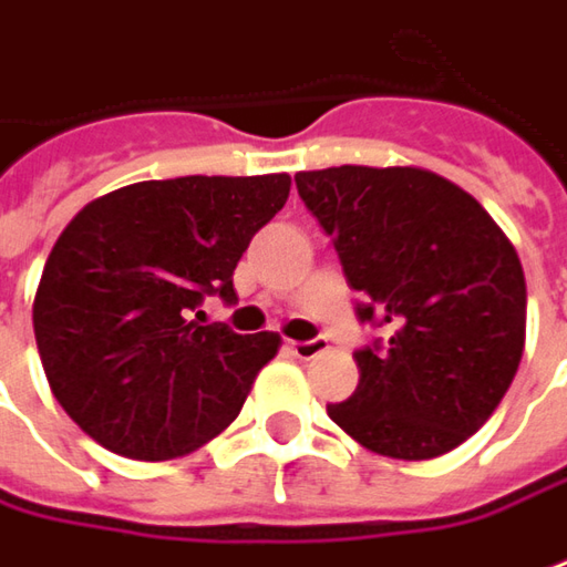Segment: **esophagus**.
<instances>
[{"label":"esophagus","mask_w":567,"mask_h":567,"mask_svg":"<svg viewBox=\"0 0 567 567\" xmlns=\"http://www.w3.org/2000/svg\"><path fill=\"white\" fill-rule=\"evenodd\" d=\"M324 349H328V340H324V337H315V340H306V343L290 340V352L296 359H315V355H321Z\"/></svg>","instance_id":"34e87169"}]
</instances>
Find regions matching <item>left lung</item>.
Returning a JSON list of instances; mask_svg holds the SVG:
<instances>
[{
    "label": "left lung",
    "mask_w": 567,
    "mask_h": 567,
    "mask_svg": "<svg viewBox=\"0 0 567 567\" xmlns=\"http://www.w3.org/2000/svg\"><path fill=\"white\" fill-rule=\"evenodd\" d=\"M333 237L362 321L390 328L364 346L355 393L330 421L386 458H436L484 427L515 381L527 330L522 258L462 186L424 168L340 165L296 174Z\"/></svg>",
    "instance_id": "8db88e82"
}]
</instances>
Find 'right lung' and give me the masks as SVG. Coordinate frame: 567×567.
Wrapping results in <instances>:
<instances>
[{"instance_id": "right-lung-1", "label": "right lung", "mask_w": 567, "mask_h": 567, "mask_svg": "<svg viewBox=\"0 0 567 567\" xmlns=\"http://www.w3.org/2000/svg\"><path fill=\"white\" fill-rule=\"evenodd\" d=\"M290 196V174L174 177L86 203L55 239L33 299L52 396L109 452L168 462L227 431L280 337L205 324L237 302L234 268Z\"/></svg>"}]
</instances>
